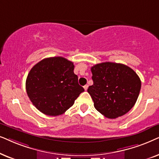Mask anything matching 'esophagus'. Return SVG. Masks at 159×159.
Returning a JSON list of instances; mask_svg holds the SVG:
<instances>
[{
  "mask_svg": "<svg viewBox=\"0 0 159 159\" xmlns=\"http://www.w3.org/2000/svg\"><path fill=\"white\" fill-rule=\"evenodd\" d=\"M88 85H85V86H84V89H85V91H86V90H87V89H88Z\"/></svg>",
  "mask_w": 159,
  "mask_h": 159,
  "instance_id": "1",
  "label": "esophagus"
}]
</instances>
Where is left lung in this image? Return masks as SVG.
<instances>
[{
  "label": "left lung",
  "instance_id": "1",
  "mask_svg": "<svg viewBox=\"0 0 159 159\" xmlns=\"http://www.w3.org/2000/svg\"><path fill=\"white\" fill-rule=\"evenodd\" d=\"M94 84L87 92L97 111L108 118L124 116L138 98L141 81L129 67L120 63L102 62L91 68Z\"/></svg>",
  "mask_w": 159,
  "mask_h": 159
}]
</instances>
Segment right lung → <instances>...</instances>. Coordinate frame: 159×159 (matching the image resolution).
Here are the masks:
<instances>
[{
  "label": "right lung",
  "mask_w": 159,
  "mask_h": 159,
  "mask_svg": "<svg viewBox=\"0 0 159 159\" xmlns=\"http://www.w3.org/2000/svg\"><path fill=\"white\" fill-rule=\"evenodd\" d=\"M74 65L62 57L46 58L29 72L26 92L33 105L47 116L62 115L84 89L78 84Z\"/></svg>",
  "instance_id": "right-lung-1"
}]
</instances>
